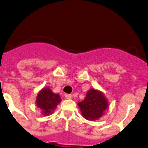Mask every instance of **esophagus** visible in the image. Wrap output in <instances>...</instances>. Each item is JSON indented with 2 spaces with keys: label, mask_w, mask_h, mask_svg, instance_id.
<instances>
[{
  "label": "esophagus",
  "mask_w": 148,
  "mask_h": 148,
  "mask_svg": "<svg viewBox=\"0 0 148 148\" xmlns=\"http://www.w3.org/2000/svg\"><path fill=\"white\" fill-rule=\"evenodd\" d=\"M65 97H66V99H73L72 95H70V94H65Z\"/></svg>",
  "instance_id": "obj_1"
}]
</instances>
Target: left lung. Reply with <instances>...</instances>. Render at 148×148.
Returning <instances> with one entry per match:
<instances>
[{"label": "left lung", "instance_id": "1", "mask_svg": "<svg viewBox=\"0 0 148 148\" xmlns=\"http://www.w3.org/2000/svg\"><path fill=\"white\" fill-rule=\"evenodd\" d=\"M82 115L86 120L94 121L101 118L108 110V100L101 91L91 88L87 92L86 97L78 102Z\"/></svg>", "mask_w": 148, "mask_h": 148}]
</instances>
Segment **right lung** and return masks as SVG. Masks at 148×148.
Listing matches in <instances>:
<instances>
[{
    "mask_svg": "<svg viewBox=\"0 0 148 148\" xmlns=\"http://www.w3.org/2000/svg\"><path fill=\"white\" fill-rule=\"evenodd\" d=\"M60 101V95L53 93L48 87L40 90L36 99V103L41 110V114L46 116L52 114Z\"/></svg>",
    "mask_w": 148,
    "mask_h": 148,
    "instance_id": "1",
    "label": "right lung"
}]
</instances>
